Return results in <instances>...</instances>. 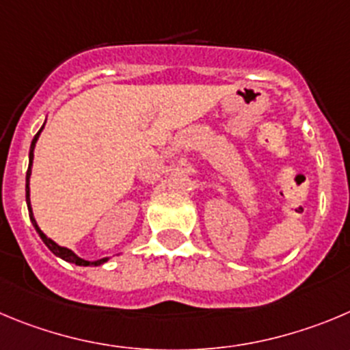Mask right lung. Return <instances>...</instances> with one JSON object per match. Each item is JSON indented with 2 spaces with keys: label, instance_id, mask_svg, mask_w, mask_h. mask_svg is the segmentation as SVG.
Returning <instances> with one entry per match:
<instances>
[{
  "label": "right lung",
  "instance_id": "right-lung-1",
  "mask_svg": "<svg viewBox=\"0 0 350 350\" xmlns=\"http://www.w3.org/2000/svg\"><path fill=\"white\" fill-rule=\"evenodd\" d=\"M42 127H44V126H42ZM42 127H41V129H42ZM41 129L38 131V135L34 136V139H32V143H31V152H29V169H27V176H25V181H27V183H25V198H27L29 217H31L32 224H34L36 231H38V233H39V237H41V240L44 241V245H46L48 249H50L51 252L55 254V256L62 257V259H64V260H67V262L77 264V266H100V264L107 262V257H105V259L93 260V262H90V260H84V259H81V257H77L76 254L72 252V250L65 249V247H60V245H57V243H55L53 240H51V238H48L46 234L42 233V231L39 230L38 223H36L34 215H32V208H31V198H29V178H31V165H32V159H34V153H32V152H34V146H36V142H38L39 135H41Z\"/></svg>",
  "mask_w": 350,
  "mask_h": 350
}]
</instances>
